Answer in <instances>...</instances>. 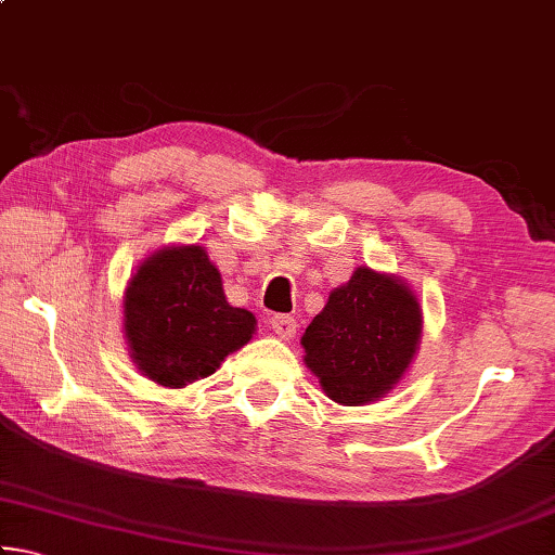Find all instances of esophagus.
Returning a JSON list of instances; mask_svg holds the SVG:
<instances>
[{"mask_svg": "<svg viewBox=\"0 0 555 555\" xmlns=\"http://www.w3.org/2000/svg\"><path fill=\"white\" fill-rule=\"evenodd\" d=\"M271 331H274L279 337H284V340H291V337L296 335V321L291 315L284 313H276L271 315Z\"/></svg>", "mask_w": 555, "mask_h": 555, "instance_id": "obj_1", "label": "esophagus"}]
</instances>
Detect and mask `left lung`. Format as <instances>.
<instances>
[{
	"mask_svg": "<svg viewBox=\"0 0 555 555\" xmlns=\"http://www.w3.org/2000/svg\"><path fill=\"white\" fill-rule=\"evenodd\" d=\"M421 306L399 276L357 267L306 327L304 362L343 406L382 399L406 374L421 343Z\"/></svg>",
	"mask_w": 555,
	"mask_h": 555,
	"instance_id": "left-lung-1",
	"label": "left lung"
}]
</instances>
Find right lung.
Listing matches in <instances>:
<instances>
[{
    "instance_id": "right-lung-1",
    "label": "right lung",
    "mask_w": 555,
    "mask_h": 555,
    "mask_svg": "<svg viewBox=\"0 0 555 555\" xmlns=\"http://www.w3.org/2000/svg\"><path fill=\"white\" fill-rule=\"evenodd\" d=\"M255 327V315L228 304L220 271L201 244L149 255L125 291L129 357L162 387L210 377Z\"/></svg>"
}]
</instances>
